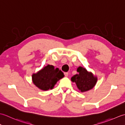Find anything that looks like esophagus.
I'll return each instance as SVG.
<instances>
[{
	"label": "esophagus",
	"mask_w": 125,
	"mask_h": 125,
	"mask_svg": "<svg viewBox=\"0 0 125 125\" xmlns=\"http://www.w3.org/2000/svg\"><path fill=\"white\" fill-rule=\"evenodd\" d=\"M64 76H65V77H68V73H64Z\"/></svg>",
	"instance_id": "34e87169"
}]
</instances>
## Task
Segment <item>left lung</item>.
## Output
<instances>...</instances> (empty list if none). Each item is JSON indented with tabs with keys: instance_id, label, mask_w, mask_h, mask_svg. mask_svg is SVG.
Here are the masks:
<instances>
[{
	"instance_id": "1",
	"label": "left lung",
	"mask_w": 125,
	"mask_h": 125,
	"mask_svg": "<svg viewBox=\"0 0 125 125\" xmlns=\"http://www.w3.org/2000/svg\"><path fill=\"white\" fill-rule=\"evenodd\" d=\"M77 71L78 73L73 75L71 81L76 83L79 91L86 92L94 88L98 81L97 77L82 67H79Z\"/></svg>"
}]
</instances>
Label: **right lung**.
Returning <instances> with one entry per match:
<instances>
[{
	"mask_svg": "<svg viewBox=\"0 0 125 125\" xmlns=\"http://www.w3.org/2000/svg\"><path fill=\"white\" fill-rule=\"evenodd\" d=\"M64 76L58 68L47 65L36 73H33L31 79L33 84L39 89L47 91L54 88L55 85Z\"/></svg>",
	"mask_w": 125,
	"mask_h": 125,
	"instance_id": "right-lung-1",
	"label": "right lung"
}]
</instances>
